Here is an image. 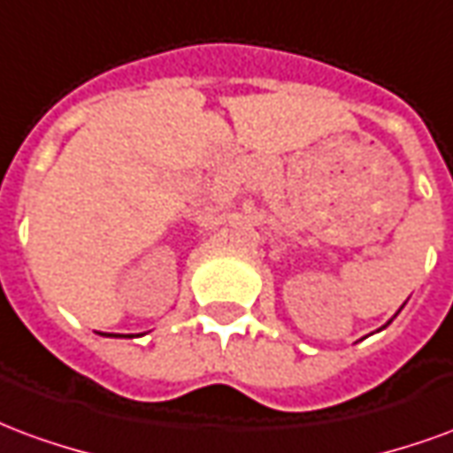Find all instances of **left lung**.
Masks as SVG:
<instances>
[{"label":"left lung","instance_id":"obj_1","mask_svg":"<svg viewBox=\"0 0 453 453\" xmlns=\"http://www.w3.org/2000/svg\"><path fill=\"white\" fill-rule=\"evenodd\" d=\"M388 323H390V320H388ZM388 323H386V325H388ZM386 325H383V327H386Z\"/></svg>","mask_w":453,"mask_h":453}]
</instances>
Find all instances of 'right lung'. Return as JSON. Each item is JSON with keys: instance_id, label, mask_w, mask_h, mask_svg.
I'll return each mask as SVG.
<instances>
[{"instance_id": "add662e5", "label": "right lung", "mask_w": 453, "mask_h": 453, "mask_svg": "<svg viewBox=\"0 0 453 453\" xmlns=\"http://www.w3.org/2000/svg\"><path fill=\"white\" fill-rule=\"evenodd\" d=\"M109 337H120V334H109ZM128 337H130V334H128Z\"/></svg>"}]
</instances>
